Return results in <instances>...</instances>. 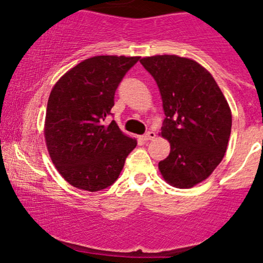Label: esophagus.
Masks as SVG:
<instances>
[{
    "label": "esophagus",
    "mask_w": 263,
    "mask_h": 263,
    "mask_svg": "<svg viewBox=\"0 0 263 263\" xmlns=\"http://www.w3.org/2000/svg\"><path fill=\"white\" fill-rule=\"evenodd\" d=\"M153 138H156V134L153 131H148L147 134H144L143 136H142V140L146 141V142L153 140Z\"/></svg>",
    "instance_id": "34e87169"
}]
</instances>
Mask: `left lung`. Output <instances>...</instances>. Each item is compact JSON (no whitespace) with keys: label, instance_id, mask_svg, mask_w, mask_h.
<instances>
[{"label":"left lung","instance_id":"left-lung-1","mask_svg":"<svg viewBox=\"0 0 263 263\" xmlns=\"http://www.w3.org/2000/svg\"><path fill=\"white\" fill-rule=\"evenodd\" d=\"M162 96V137L170 156L158 163L162 177L176 188L203 182L222 161L231 134V110L204 66L178 55L142 58Z\"/></svg>","mask_w":263,"mask_h":263}]
</instances>
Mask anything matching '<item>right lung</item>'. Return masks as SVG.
I'll list each match as a JSON object with an SVG mask.
<instances>
[{"mask_svg":"<svg viewBox=\"0 0 263 263\" xmlns=\"http://www.w3.org/2000/svg\"><path fill=\"white\" fill-rule=\"evenodd\" d=\"M140 57L85 59L57 81L48 99L44 137L48 152L69 184L98 192L112 185L137 146L111 115L115 91Z\"/></svg>","mask_w":263,"mask_h":263,"instance_id":"right-lung-1","label":"right lung"}]
</instances>
